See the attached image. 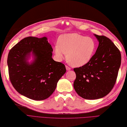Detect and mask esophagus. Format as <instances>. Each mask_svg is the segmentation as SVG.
Here are the masks:
<instances>
[{
	"instance_id": "1",
	"label": "esophagus",
	"mask_w": 127,
	"mask_h": 127,
	"mask_svg": "<svg viewBox=\"0 0 127 127\" xmlns=\"http://www.w3.org/2000/svg\"><path fill=\"white\" fill-rule=\"evenodd\" d=\"M65 67H66V69L67 71H69L71 69V68H69L68 66H67V65H66V66H65Z\"/></svg>"
}]
</instances>
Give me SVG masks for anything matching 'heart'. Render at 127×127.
<instances>
[{
    "label": "heart",
    "mask_w": 127,
    "mask_h": 127,
    "mask_svg": "<svg viewBox=\"0 0 127 127\" xmlns=\"http://www.w3.org/2000/svg\"><path fill=\"white\" fill-rule=\"evenodd\" d=\"M95 48L93 38L77 33H69L59 37L54 53L59 60L66 54V60L72 66L81 67L90 61Z\"/></svg>",
    "instance_id": "heart-1"
}]
</instances>
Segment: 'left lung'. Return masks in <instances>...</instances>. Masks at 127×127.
<instances>
[{"mask_svg":"<svg viewBox=\"0 0 127 127\" xmlns=\"http://www.w3.org/2000/svg\"><path fill=\"white\" fill-rule=\"evenodd\" d=\"M99 45L90 62L74 68V90L85 99L95 100L107 95L116 83L121 56L120 51L104 36L94 34Z\"/></svg>","mask_w":127,"mask_h":127,"instance_id":"8db88e82","label":"left lung"}]
</instances>
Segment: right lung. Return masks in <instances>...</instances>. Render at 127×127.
Segmentation results:
<instances>
[{
	"label": "right lung",
	"instance_id": "add662e5",
	"mask_svg": "<svg viewBox=\"0 0 127 127\" xmlns=\"http://www.w3.org/2000/svg\"><path fill=\"white\" fill-rule=\"evenodd\" d=\"M53 48L46 37H27L10 50L7 59L9 79L20 95L34 100L50 96L66 72L62 63L52 59ZM32 56L33 59L30 62Z\"/></svg>",
	"mask_w": 127,
	"mask_h": 127
}]
</instances>
